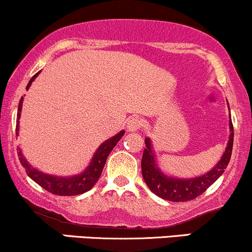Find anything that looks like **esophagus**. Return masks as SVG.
<instances>
[{
	"instance_id": "esophagus-1",
	"label": "esophagus",
	"mask_w": 252,
	"mask_h": 252,
	"mask_svg": "<svg viewBox=\"0 0 252 252\" xmlns=\"http://www.w3.org/2000/svg\"><path fill=\"white\" fill-rule=\"evenodd\" d=\"M143 126V120L139 118H131L127 121V129L129 132H134L140 129V127Z\"/></svg>"
}]
</instances>
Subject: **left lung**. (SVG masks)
I'll return each instance as SVG.
<instances>
[{"instance_id":"left-lung-1","label":"left lung","mask_w":252,"mask_h":252,"mask_svg":"<svg viewBox=\"0 0 252 252\" xmlns=\"http://www.w3.org/2000/svg\"><path fill=\"white\" fill-rule=\"evenodd\" d=\"M229 129H231V136H229L226 151L223 153L220 162L207 174L189 180L174 179V178L167 177L156 167L150 139L147 138L145 139V147L147 148L143 151L142 158V174L148 188L154 193L158 194V197L167 199V201L188 202L197 198L199 194L207 191V189L221 177V174L226 169L227 164L229 163L232 148H233V125H232V120H229Z\"/></svg>"}]
</instances>
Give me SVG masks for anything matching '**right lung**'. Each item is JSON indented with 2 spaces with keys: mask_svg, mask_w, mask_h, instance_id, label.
I'll use <instances>...</instances> for the list:
<instances>
[{
  "mask_svg": "<svg viewBox=\"0 0 252 252\" xmlns=\"http://www.w3.org/2000/svg\"><path fill=\"white\" fill-rule=\"evenodd\" d=\"M39 73V72H38ZM38 73L33 75V77L30 79V82L26 86V89L30 88L32 82L34 80V78L38 75ZM23 99L24 97H21L20 102H19L18 107V123H17V128H15V132L18 134L19 129V119H20V113H21V107H23ZM125 132L121 131L119 132L116 136H114L110 139L105 140L103 144L101 145L97 151L94 153L93 161H91L90 166L85 169V172L82 173V174L77 175V177L72 178H59V177H53V175L43 174L39 170L32 168L31 166L26 162V159L24 158L21 151H18L19 159H20L21 164H23L24 168L26 169V173L32 180L36 181L39 186H42L44 190L54 194H58V196H75V194L84 193V192L91 190L94 188V184L97 183V180L99 179L102 174V170H103V167L105 164V161H107L108 155L110 154V151L113 150V148L115 147L116 143L121 139V137L124 136Z\"/></svg>",
  "mask_w": 252,
  "mask_h": 252,
  "instance_id": "1",
  "label": "right lung"
}]
</instances>
